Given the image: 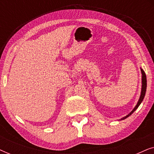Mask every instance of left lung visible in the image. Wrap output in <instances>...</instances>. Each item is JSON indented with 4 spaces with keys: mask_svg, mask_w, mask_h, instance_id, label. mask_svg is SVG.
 Listing matches in <instances>:
<instances>
[{
    "mask_svg": "<svg viewBox=\"0 0 154 154\" xmlns=\"http://www.w3.org/2000/svg\"><path fill=\"white\" fill-rule=\"evenodd\" d=\"M141 69V72H142V90H141V94H140V99H139L137 104H136V106H134V108L132 109V111L130 112V113H128L127 116H124L123 118H121V119H119V121H122V120H124L125 119H127L128 117H129L130 115H132V113L134 112V111L136 110L138 108L139 106L141 104V103L142 102L143 100H144V97H145V94H146V74H145L144 70L142 68H140Z\"/></svg>",
    "mask_w": 154,
    "mask_h": 154,
    "instance_id": "obj_1",
    "label": "left lung"
}]
</instances>
